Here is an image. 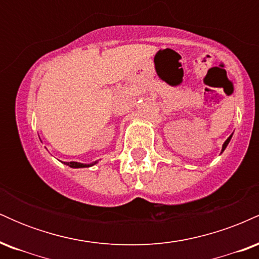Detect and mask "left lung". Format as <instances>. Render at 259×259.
<instances>
[{
	"label": "left lung",
	"instance_id": "1",
	"mask_svg": "<svg viewBox=\"0 0 259 259\" xmlns=\"http://www.w3.org/2000/svg\"><path fill=\"white\" fill-rule=\"evenodd\" d=\"M231 138H233V134H231V135L229 136V138H228L227 140H225V142H224V144H223V147H222V152H221V153L224 152V150H225V148H227V146H228V145H229V142H230Z\"/></svg>",
	"mask_w": 259,
	"mask_h": 259
}]
</instances>
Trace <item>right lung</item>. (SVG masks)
Masks as SVG:
<instances>
[{"instance_id":"right-lung-1","label":"right lung","mask_w":259,"mask_h":259,"mask_svg":"<svg viewBox=\"0 0 259 259\" xmlns=\"http://www.w3.org/2000/svg\"><path fill=\"white\" fill-rule=\"evenodd\" d=\"M62 163L69 165L70 168H88V167H92V165L96 164L97 160H96V162L90 163V164H84V163H79V162H62Z\"/></svg>"}]
</instances>
